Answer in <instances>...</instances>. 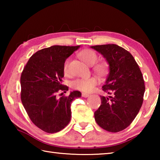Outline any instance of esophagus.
<instances>
[{
    "label": "esophagus",
    "mask_w": 160,
    "mask_h": 160,
    "mask_svg": "<svg viewBox=\"0 0 160 160\" xmlns=\"http://www.w3.org/2000/svg\"><path fill=\"white\" fill-rule=\"evenodd\" d=\"M82 96L83 97H85V98H86V97H88L89 96H90V94H88V93H85V92H83V93L82 94Z\"/></svg>",
    "instance_id": "1"
}]
</instances>
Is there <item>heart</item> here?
I'll return each instance as SVG.
<instances>
[{
  "instance_id": "obj_1",
  "label": "heart",
  "mask_w": 160,
  "mask_h": 160,
  "mask_svg": "<svg viewBox=\"0 0 160 160\" xmlns=\"http://www.w3.org/2000/svg\"><path fill=\"white\" fill-rule=\"evenodd\" d=\"M80 57L88 65L92 66L98 61V56L95 51L91 49H85L81 51L79 53ZM68 64L69 59L65 62L63 70L65 74L68 72ZM94 70L97 72L102 74L107 70V65L104 63H97L94 66ZM98 83V80L95 77H91L89 78H80L76 79L72 82V87L76 90H79L83 92H91L93 90L94 86H96Z\"/></svg>"
}]
</instances>
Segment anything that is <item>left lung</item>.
<instances>
[{"label": "left lung", "instance_id": "obj_1", "mask_svg": "<svg viewBox=\"0 0 160 160\" xmlns=\"http://www.w3.org/2000/svg\"><path fill=\"white\" fill-rule=\"evenodd\" d=\"M90 47L106 59L109 70L102 86L109 96H101L102 104L94 112V119L107 131H121L132 122L142 104L145 88L142 72L133 56L118 45Z\"/></svg>", "mask_w": 160, "mask_h": 160}]
</instances>
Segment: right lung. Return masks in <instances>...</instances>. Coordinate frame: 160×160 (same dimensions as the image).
<instances>
[{
	"instance_id": "add662e5",
	"label": "right lung",
	"mask_w": 160,
	"mask_h": 160,
	"mask_svg": "<svg viewBox=\"0 0 160 160\" xmlns=\"http://www.w3.org/2000/svg\"><path fill=\"white\" fill-rule=\"evenodd\" d=\"M79 48L56 45L43 48L31 56L22 72V103L34 125L48 133L60 131L69 123L71 102L82 94L72 91L68 97L56 95L59 90H68L62 85L64 63Z\"/></svg>"
}]
</instances>
